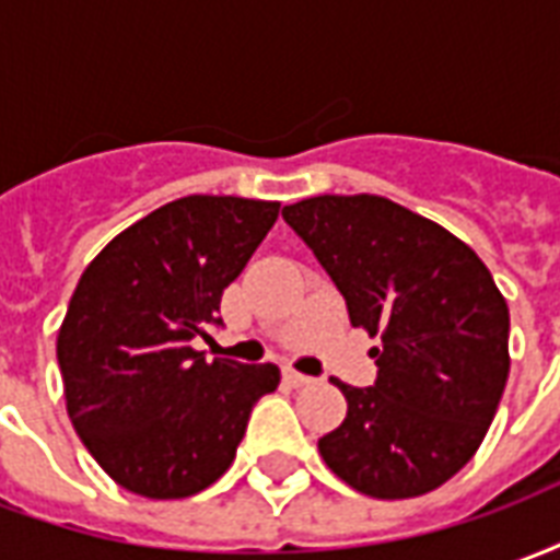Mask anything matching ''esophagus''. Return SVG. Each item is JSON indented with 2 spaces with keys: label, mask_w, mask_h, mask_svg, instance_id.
Listing matches in <instances>:
<instances>
[{
  "label": "esophagus",
  "mask_w": 560,
  "mask_h": 560,
  "mask_svg": "<svg viewBox=\"0 0 560 560\" xmlns=\"http://www.w3.org/2000/svg\"><path fill=\"white\" fill-rule=\"evenodd\" d=\"M284 381H288L291 387H308V384H312V377L303 375V372H293V369H284Z\"/></svg>",
  "instance_id": "obj_1"
}]
</instances>
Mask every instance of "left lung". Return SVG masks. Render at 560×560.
<instances>
[{"label": "left lung", "mask_w": 560, "mask_h": 560, "mask_svg": "<svg viewBox=\"0 0 560 560\" xmlns=\"http://www.w3.org/2000/svg\"><path fill=\"white\" fill-rule=\"evenodd\" d=\"M327 269L353 327L381 336L372 387L336 381L348 417L317 441L329 470L372 498L438 489L477 453L510 375V312L468 245L377 195L281 209Z\"/></svg>", "instance_id": "obj_1"}]
</instances>
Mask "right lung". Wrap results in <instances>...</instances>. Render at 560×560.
Wrapping results in <instances>:
<instances>
[{
  "instance_id": "right-lung-1",
  "label": "right lung",
  "mask_w": 560,
  "mask_h": 560,
  "mask_svg": "<svg viewBox=\"0 0 560 560\" xmlns=\"http://www.w3.org/2000/svg\"><path fill=\"white\" fill-rule=\"evenodd\" d=\"M279 203L188 195L104 245L56 341L68 417L122 489L155 501L203 492L231 468L279 365L191 348L221 327V293L264 243Z\"/></svg>"
}]
</instances>
